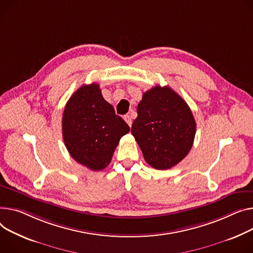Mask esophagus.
Segmentation results:
<instances>
[{
    "instance_id": "esophagus-1",
    "label": "esophagus",
    "mask_w": 253,
    "mask_h": 253,
    "mask_svg": "<svg viewBox=\"0 0 253 253\" xmlns=\"http://www.w3.org/2000/svg\"><path fill=\"white\" fill-rule=\"evenodd\" d=\"M124 120H125L126 123L131 127V125H132V118H131V116H130V115H125V116H124Z\"/></svg>"
}]
</instances>
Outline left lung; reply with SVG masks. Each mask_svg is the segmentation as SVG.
<instances>
[{"instance_id":"left-lung-1","label":"left lung","mask_w":253,"mask_h":253,"mask_svg":"<svg viewBox=\"0 0 253 253\" xmlns=\"http://www.w3.org/2000/svg\"><path fill=\"white\" fill-rule=\"evenodd\" d=\"M196 132L192 112L169 86L157 85L143 93L131 128L145 162L168 170L190 151Z\"/></svg>"}]
</instances>
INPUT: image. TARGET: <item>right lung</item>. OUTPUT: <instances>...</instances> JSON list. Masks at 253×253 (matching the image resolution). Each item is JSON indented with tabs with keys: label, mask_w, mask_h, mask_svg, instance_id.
Segmentation results:
<instances>
[{
	"label": "right lung",
	"mask_w": 253,
	"mask_h": 253,
	"mask_svg": "<svg viewBox=\"0 0 253 253\" xmlns=\"http://www.w3.org/2000/svg\"><path fill=\"white\" fill-rule=\"evenodd\" d=\"M63 139L70 156L91 171L111 163L121 137L130 131L96 83L82 85L66 104L62 119Z\"/></svg>",
	"instance_id": "obj_1"
}]
</instances>
